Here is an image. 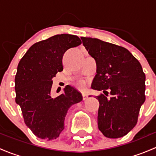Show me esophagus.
I'll return each mask as SVG.
<instances>
[{"mask_svg":"<svg viewBox=\"0 0 156 156\" xmlns=\"http://www.w3.org/2000/svg\"><path fill=\"white\" fill-rule=\"evenodd\" d=\"M82 97H83V100H87V99L88 98V95H87V94H83Z\"/></svg>","mask_w":156,"mask_h":156,"instance_id":"obj_1","label":"esophagus"}]
</instances>
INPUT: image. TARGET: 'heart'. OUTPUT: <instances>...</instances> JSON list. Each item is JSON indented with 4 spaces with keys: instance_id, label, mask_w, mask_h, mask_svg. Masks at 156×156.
Returning a JSON list of instances; mask_svg holds the SVG:
<instances>
[{
    "instance_id": "heart-1",
    "label": "heart",
    "mask_w": 156,
    "mask_h": 156,
    "mask_svg": "<svg viewBox=\"0 0 156 156\" xmlns=\"http://www.w3.org/2000/svg\"><path fill=\"white\" fill-rule=\"evenodd\" d=\"M76 86H77V87L78 88V89H80V90H84L85 89V83H84V81H78V82H77V84H76Z\"/></svg>"
}]
</instances>
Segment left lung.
I'll list each match as a JSON object with an SVG mask.
<instances>
[{
    "instance_id": "left-lung-1",
    "label": "left lung",
    "mask_w": 156,
    "mask_h": 156,
    "mask_svg": "<svg viewBox=\"0 0 156 156\" xmlns=\"http://www.w3.org/2000/svg\"><path fill=\"white\" fill-rule=\"evenodd\" d=\"M88 53L97 62L91 87L106 89L112 96H97L100 102L98 128L108 138L125 136L136 125L145 102L146 75L139 61L123 47L92 37H81ZM108 95V94H107Z\"/></svg>"
}]
</instances>
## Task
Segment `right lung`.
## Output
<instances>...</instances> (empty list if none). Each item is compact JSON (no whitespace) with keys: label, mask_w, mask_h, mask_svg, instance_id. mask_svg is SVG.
Instances as JSON below:
<instances>
[{"label":"right lung","mask_w":156,"mask_h":156,"mask_svg":"<svg viewBox=\"0 0 156 156\" xmlns=\"http://www.w3.org/2000/svg\"><path fill=\"white\" fill-rule=\"evenodd\" d=\"M81 44L76 35L56 34L34 44L19 62L16 103L21 108L26 125L38 138L56 139L64 129L69 108L82 100L81 93L69 85L58 97L50 95L52 79L63 70L64 53Z\"/></svg>","instance_id":"right-lung-1"}]
</instances>
